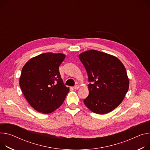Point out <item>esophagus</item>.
<instances>
[{"instance_id":"1","label":"esophagus","mask_w":150,"mask_h":150,"mask_svg":"<svg viewBox=\"0 0 150 150\" xmlns=\"http://www.w3.org/2000/svg\"><path fill=\"white\" fill-rule=\"evenodd\" d=\"M73 88L75 89V90H78V89L79 88V86H75L73 87Z\"/></svg>"}]
</instances>
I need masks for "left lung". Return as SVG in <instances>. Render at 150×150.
Returning a JSON list of instances; mask_svg holds the SVG:
<instances>
[{"label":"left lung","mask_w":150,"mask_h":150,"mask_svg":"<svg viewBox=\"0 0 150 150\" xmlns=\"http://www.w3.org/2000/svg\"><path fill=\"white\" fill-rule=\"evenodd\" d=\"M87 71L89 94L84 100L92 112H110L123 100L129 87L125 66L116 57L96 50L79 55Z\"/></svg>","instance_id":"obj_1"}]
</instances>
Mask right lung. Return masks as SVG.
Listing matches in <instances>:
<instances>
[{
    "instance_id": "right-lung-1",
    "label": "right lung",
    "mask_w": 150,
    "mask_h": 150,
    "mask_svg": "<svg viewBox=\"0 0 150 150\" xmlns=\"http://www.w3.org/2000/svg\"><path fill=\"white\" fill-rule=\"evenodd\" d=\"M65 57L61 53H44L32 58L23 67L20 88L26 100L39 112L49 114L57 110L69 91L59 70Z\"/></svg>"
}]
</instances>
